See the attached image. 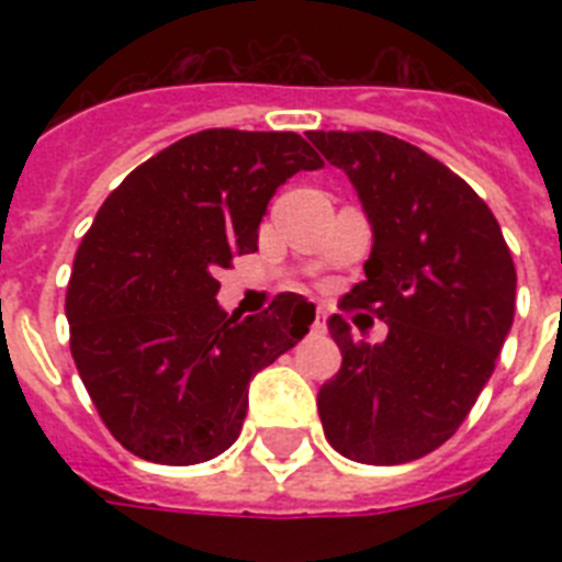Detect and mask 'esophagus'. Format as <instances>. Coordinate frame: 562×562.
<instances>
[{"instance_id": "34e87169", "label": "esophagus", "mask_w": 562, "mask_h": 562, "mask_svg": "<svg viewBox=\"0 0 562 562\" xmlns=\"http://www.w3.org/2000/svg\"><path fill=\"white\" fill-rule=\"evenodd\" d=\"M312 333H326V312L324 308H317L315 312V324H312Z\"/></svg>"}]
</instances>
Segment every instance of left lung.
<instances>
[{
    "instance_id": "1",
    "label": "left lung",
    "mask_w": 562,
    "mask_h": 562,
    "mask_svg": "<svg viewBox=\"0 0 562 562\" xmlns=\"http://www.w3.org/2000/svg\"><path fill=\"white\" fill-rule=\"evenodd\" d=\"M308 139L359 192L373 250L341 308L387 324L382 344L352 341L333 315L341 370L317 393L335 452L391 467L435 452L493 375L516 308V268L490 206L417 145L379 131Z\"/></svg>"
}]
</instances>
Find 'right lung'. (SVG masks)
I'll return each instance as SVG.
<instances>
[{
  "instance_id": "obj_1",
  "label": "right lung",
  "mask_w": 562,
  "mask_h": 562,
  "mask_svg": "<svg viewBox=\"0 0 562 562\" xmlns=\"http://www.w3.org/2000/svg\"><path fill=\"white\" fill-rule=\"evenodd\" d=\"M324 166L300 134L212 127L127 175L75 254L66 321L104 426L145 461L189 467L236 443L247 384L308 333L315 306L277 294L227 315L215 271L254 254L268 201Z\"/></svg>"
}]
</instances>
